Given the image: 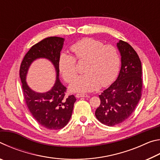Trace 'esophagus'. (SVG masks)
<instances>
[{"label":"esophagus","mask_w":160,"mask_h":160,"mask_svg":"<svg viewBox=\"0 0 160 160\" xmlns=\"http://www.w3.org/2000/svg\"><path fill=\"white\" fill-rule=\"evenodd\" d=\"M75 97H76L77 98H80V97H88V95H87V94H85L78 93V94H75Z\"/></svg>","instance_id":"obj_1"}]
</instances>
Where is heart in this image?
I'll list each match as a JSON object with an SVG mask.
<instances>
[{"instance_id": "1", "label": "heart", "mask_w": 160, "mask_h": 160, "mask_svg": "<svg viewBox=\"0 0 160 160\" xmlns=\"http://www.w3.org/2000/svg\"><path fill=\"white\" fill-rule=\"evenodd\" d=\"M75 57L62 53L59 58V70L67 82H71L77 76L76 60L85 61L84 72L78 77L70 90L88 92L97 90L99 86L107 87L116 79L119 72L121 59L118 51L112 45H104L99 40L85 38L72 45Z\"/></svg>"}]
</instances>
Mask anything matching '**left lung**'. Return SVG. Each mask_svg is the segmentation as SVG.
Wrapping results in <instances>:
<instances>
[{"label": "left lung", "mask_w": 160, "mask_h": 160, "mask_svg": "<svg viewBox=\"0 0 160 160\" xmlns=\"http://www.w3.org/2000/svg\"><path fill=\"white\" fill-rule=\"evenodd\" d=\"M117 47L121 56L120 72L115 82L99 95L101 103L95 111L97 118L108 126L125 121L142 95V65L138 55L122 40L117 43Z\"/></svg>", "instance_id": "8db88e82"}]
</instances>
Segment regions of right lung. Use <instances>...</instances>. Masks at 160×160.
<instances>
[{
    "label": "right lung",
    "instance_id": "obj_1",
    "mask_svg": "<svg viewBox=\"0 0 160 160\" xmlns=\"http://www.w3.org/2000/svg\"><path fill=\"white\" fill-rule=\"evenodd\" d=\"M63 42V38L50 37L32 46L25 54L20 68L22 88L27 107L40 125L50 130H59L67 125L76 101L74 95H66V88L62 85L58 78V62ZM39 58H47L52 62L57 71L55 84L51 91L45 93H35L28 88L25 81L29 66Z\"/></svg>",
    "mask_w": 160,
    "mask_h": 160
}]
</instances>
